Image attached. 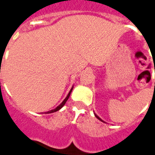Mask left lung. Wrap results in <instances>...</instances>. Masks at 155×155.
Segmentation results:
<instances>
[{
  "label": "left lung",
  "instance_id": "obj_1",
  "mask_svg": "<svg viewBox=\"0 0 155 155\" xmlns=\"http://www.w3.org/2000/svg\"><path fill=\"white\" fill-rule=\"evenodd\" d=\"M95 116H96V117H97V119H99V120H101V121H103V120H101V118H100V117H98V116H97V115H96V114H95Z\"/></svg>",
  "mask_w": 155,
  "mask_h": 155
}]
</instances>
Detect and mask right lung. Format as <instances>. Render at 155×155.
Masks as SVG:
<instances>
[{
    "instance_id": "1",
    "label": "right lung",
    "mask_w": 155,
    "mask_h": 155,
    "mask_svg": "<svg viewBox=\"0 0 155 155\" xmlns=\"http://www.w3.org/2000/svg\"><path fill=\"white\" fill-rule=\"evenodd\" d=\"M72 89H73V87H72V88H71V89L70 92H69V93H68V97H66L65 99H64V101H63L62 102V103H61L60 104H59V105H58V107H57V108H54V109H52V110H51V111H48V112H47V113H54V112H56V111H58V110H59V109H60V108H62V107H63V106L64 105V104H65V103H66V102H67V101H68V98H69V97H70L71 92V91H72Z\"/></svg>"
}]
</instances>
